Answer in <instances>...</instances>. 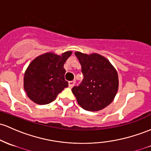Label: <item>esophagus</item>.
<instances>
[{
	"mask_svg": "<svg viewBox=\"0 0 151 151\" xmlns=\"http://www.w3.org/2000/svg\"><path fill=\"white\" fill-rule=\"evenodd\" d=\"M74 84H75V82H74V81H70V82H69V83H68V84H69V87L72 88V87H73V86L74 85Z\"/></svg>",
	"mask_w": 151,
	"mask_h": 151,
	"instance_id": "esophagus-1",
	"label": "esophagus"
}]
</instances>
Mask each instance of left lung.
Segmentation results:
<instances>
[{
  "label": "left lung",
  "mask_w": 151,
  "mask_h": 151,
  "mask_svg": "<svg viewBox=\"0 0 151 151\" xmlns=\"http://www.w3.org/2000/svg\"><path fill=\"white\" fill-rule=\"evenodd\" d=\"M82 66L84 78L72 89L79 105L87 111H98L109 105L118 89L116 69L105 57L98 54L75 52Z\"/></svg>",
  "instance_id": "obj_1"
}]
</instances>
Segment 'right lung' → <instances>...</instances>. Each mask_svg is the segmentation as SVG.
Listing matches in <instances>:
<instances>
[{"label": "right lung", "mask_w": 151, "mask_h": 151, "mask_svg": "<svg viewBox=\"0 0 151 151\" xmlns=\"http://www.w3.org/2000/svg\"><path fill=\"white\" fill-rule=\"evenodd\" d=\"M71 54L70 51L61 56L46 53L31 62L24 79V89L30 100L39 105H46L68 87V82L64 79V64Z\"/></svg>", "instance_id": "right-lung-1"}]
</instances>
